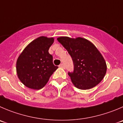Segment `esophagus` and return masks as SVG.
Listing matches in <instances>:
<instances>
[{"mask_svg":"<svg viewBox=\"0 0 123 123\" xmlns=\"http://www.w3.org/2000/svg\"><path fill=\"white\" fill-rule=\"evenodd\" d=\"M59 66L60 68H65V64H63V63L60 64Z\"/></svg>","mask_w":123,"mask_h":123,"instance_id":"esophagus-1","label":"esophagus"}]
</instances>
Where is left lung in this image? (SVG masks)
I'll list each match as a JSON object with an SVG mask.
<instances>
[{
  "mask_svg": "<svg viewBox=\"0 0 123 123\" xmlns=\"http://www.w3.org/2000/svg\"><path fill=\"white\" fill-rule=\"evenodd\" d=\"M57 40L68 52L73 61V72H68L72 83L80 89L97 85L105 77L107 66L98 50L85 38L61 37Z\"/></svg>",
  "mask_w": 123,
  "mask_h": 123,
  "instance_id": "8db88e82",
  "label": "left lung"
}]
</instances>
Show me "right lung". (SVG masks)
Returning a JSON list of instances; mask_svg holds the SVG:
<instances>
[{
	"instance_id": "right-lung-1",
	"label": "right lung",
	"mask_w": 123,
	"mask_h": 123,
	"mask_svg": "<svg viewBox=\"0 0 123 123\" xmlns=\"http://www.w3.org/2000/svg\"><path fill=\"white\" fill-rule=\"evenodd\" d=\"M53 42V38L38 37L31 42L18 57L16 64L17 75L26 87L42 89L58 68L53 64V57L48 52Z\"/></svg>"
}]
</instances>
